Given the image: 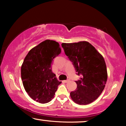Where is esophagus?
Here are the masks:
<instances>
[{"label": "esophagus", "mask_w": 126, "mask_h": 126, "mask_svg": "<svg viewBox=\"0 0 126 126\" xmlns=\"http://www.w3.org/2000/svg\"><path fill=\"white\" fill-rule=\"evenodd\" d=\"M69 81H70V80H69V79H68V80H64V81H64L65 82H66H66H69Z\"/></svg>", "instance_id": "34e87169"}]
</instances>
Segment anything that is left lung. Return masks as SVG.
<instances>
[{
	"instance_id": "1",
	"label": "left lung",
	"mask_w": 126,
	"mask_h": 126,
	"mask_svg": "<svg viewBox=\"0 0 126 126\" xmlns=\"http://www.w3.org/2000/svg\"><path fill=\"white\" fill-rule=\"evenodd\" d=\"M65 54L73 63L77 75L76 90L70 92L72 100L80 105L93 102L104 90L107 80V71L104 59L100 53L87 41L63 43Z\"/></svg>"
}]
</instances>
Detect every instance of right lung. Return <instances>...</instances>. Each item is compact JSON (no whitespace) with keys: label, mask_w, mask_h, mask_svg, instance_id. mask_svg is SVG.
<instances>
[{"label":"right lung","mask_w":126,"mask_h":126,"mask_svg":"<svg viewBox=\"0 0 126 126\" xmlns=\"http://www.w3.org/2000/svg\"><path fill=\"white\" fill-rule=\"evenodd\" d=\"M57 42L47 39L29 51L21 66L23 87L29 96L37 102L45 104L54 97L61 83L51 70V63L61 53Z\"/></svg>","instance_id":"right-lung-1"}]
</instances>
